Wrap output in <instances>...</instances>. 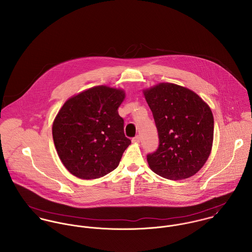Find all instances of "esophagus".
Masks as SVG:
<instances>
[{"label":"esophagus","instance_id":"obj_1","mask_svg":"<svg viewBox=\"0 0 252 252\" xmlns=\"http://www.w3.org/2000/svg\"><path fill=\"white\" fill-rule=\"evenodd\" d=\"M140 141H141V137H140V136H136V137L132 140V142H133L134 144H139Z\"/></svg>","mask_w":252,"mask_h":252}]
</instances>
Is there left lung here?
Wrapping results in <instances>:
<instances>
[{"label": "left lung", "instance_id": "left-lung-1", "mask_svg": "<svg viewBox=\"0 0 252 252\" xmlns=\"http://www.w3.org/2000/svg\"><path fill=\"white\" fill-rule=\"evenodd\" d=\"M143 93L159 136L158 149L147 155L150 169L167 180L191 178L212 152V109L194 91L175 83L160 82Z\"/></svg>", "mask_w": 252, "mask_h": 252}]
</instances>
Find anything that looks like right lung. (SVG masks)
<instances>
[{
    "mask_svg": "<svg viewBox=\"0 0 252 252\" xmlns=\"http://www.w3.org/2000/svg\"><path fill=\"white\" fill-rule=\"evenodd\" d=\"M122 88L94 86L69 98L54 118L53 142L65 168L82 180L102 178L117 168L131 144L117 109Z\"/></svg>",
    "mask_w": 252,
    "mask_h": 252,
    "instance_id": "add662e5",
    "label": "right lung"
}]
</instances>
